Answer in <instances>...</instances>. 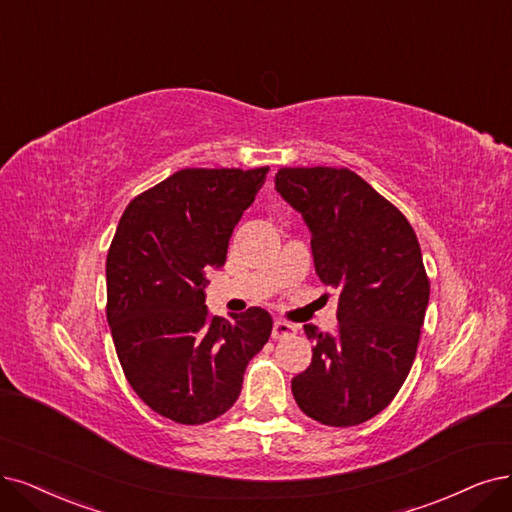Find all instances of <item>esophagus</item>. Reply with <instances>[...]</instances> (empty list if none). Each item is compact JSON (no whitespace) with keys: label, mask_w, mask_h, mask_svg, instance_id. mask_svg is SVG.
<instances>
[{"label":"esophagus","mask_w":512,"mask_h":512,"mask_svg":"<svg viewBox=\"0 0 512 512\" xmlns=\"http://www.w3.org/2000/svg\"><path fill=\"white\" fill-rule=\"evenodd\" d=\"M295 331H297V329H295L291 323H287V320H274L272 337H274V339H287V337H293Z\"/></svg>","instance_id":"esophagus-1"}]
</instances>
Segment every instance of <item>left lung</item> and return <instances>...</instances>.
I'll return each instance as SVG.
<instances>
[{"mask_svg": "<svg viewBox=\"0 0 512 512\" xmlns=\"http://www.w3.org/2000/svg\"><path fill=\"white\" fill-rule=\"evenodd\" d=\"M274 183L310 227L318 278L339 291L335 333L304 327L312 363L293 396L320 424H363L390 405L418 352L430 295L418 236L350 168H280Z\"/></svg>", "mask_w": 512, "mask_h": 512, "instance_id": "obj_1", "label": "left lung"}]
</instances>
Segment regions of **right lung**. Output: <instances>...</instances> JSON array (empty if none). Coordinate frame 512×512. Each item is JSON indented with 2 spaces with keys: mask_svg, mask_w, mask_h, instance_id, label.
Listing matches in <instances>:
<instances>
[{
  "mask_svg": "<svg viewBox=\"0 0 512 512\" xmlns=\"http://www.w3.org/2000/svg\"><path fill=\"white\" fill-rule=\"evenodd\" d=\"M268 170L183 168L130 200L111 240L113 346L139 399L177 424H204L230 409L246 365L270 339L266 310L225 320L204 306V270L223 266Z\"/></svg>",
  "mask_w": 512,
  "mask_h": 512,
  "instance_id": "1",
  "label": "right lung"
}]
</instances>
